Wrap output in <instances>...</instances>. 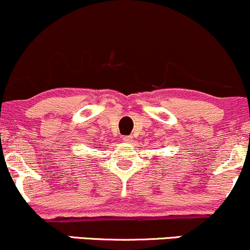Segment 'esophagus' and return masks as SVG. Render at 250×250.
<instances>
[{
  "label": "esophagus",
  "mask_w": 250,
  "mask_h": 250,
  "mask_svg": "<svg viewBox=\"0 0 250 250\" xmlns=\"http://www.w3.org/2000/svg\"><path fill=\"white\" fill-rule=\"evenodd\" d=\"M122 140L125 142H127V144H131V142H133V139H131V136H129V135H128V136H123Z\"/></svg>",
  "instance_id": "esophagus-1"
}]
</instances>
